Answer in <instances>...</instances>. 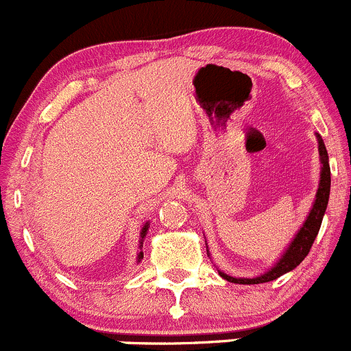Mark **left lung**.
Here are the masks:
<instances>
[{"instance_id": "1", "label": "left lung", "mask_w": 351, "mask_h": 351, "mask_svg": "<svg viewBox=\"0 0 351 351\" xmlns=\"http://www.w3.org/2000/svg\"><path fill=\"white\" fill-rule=\"evenodd\" d=\"M317 138V152H319V162H321V172H319V184H317V193L316 199L313 202V208L309 209V215L306 216V221L302 223L301 228L298 230L295 237L292 238L291 243L287 245V248L282 252V255L277 258V262L270 267L269 270H265L263 274L255 277H233L230 274H225L223 270L218 269V274L225 280L233 284H263L270 282V280L279 279L284 274L294 270L302 260L306 258V255L309 254L311 247H313L314 240L317 237V231L321 228V221H323V216L326 213L328 201H330V187H331V172H330V158H328L326 147H324L323 138H321L319 133H316ZM208 248V247H206ZM209 255V250H208Z\"/></svg>"}]
</instances>
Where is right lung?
I'll return each mask as SVG.
<instances>
[{
  "mask_svg": "<svg viewBox=\"0 0 351 351\" xmlns=\"http://www.w3.org/2000/svg\"><path fill=\"white\" fill-rule=\"evenodd\" d=\"M149 228H150V223L147 221L145 225H143L142 231H140V243H138V254H136V263L142 262L143 258V252H142V247H143V238L147 237V233H149Z\"/></svg>",
  "mask_w": 351,
  "mask_h": 351,
  "instance_id": "add662e5",
  "label": "right lung"
}]
</instances>
